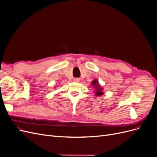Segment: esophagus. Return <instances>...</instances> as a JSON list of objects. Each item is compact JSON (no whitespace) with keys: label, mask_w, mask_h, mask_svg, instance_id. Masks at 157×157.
I'll return each mask as SVG.
<instances>
[{"label":"esophagus","mask_w":157,"mask_h":157,"mask_svg":"<svg viewBox=\"0 0 157 157\" xmlns=\"http://www.w3.org/2000/svg\"><path fill=\"white\" fill-rule=\"evenodd\" d=\"M75 81H77V82H78V81H79V79H78V78H76V79H75Z\"/></svg>","instance_id":"obj_1"}]
</instances>
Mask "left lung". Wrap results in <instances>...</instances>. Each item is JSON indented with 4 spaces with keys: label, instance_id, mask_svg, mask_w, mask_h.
Wrapping results in <instances>:
<instances>
[{
    "label": "left lung",
    "instance_id": "obj_1",
    "mask_svg": "<svg viewBox=\"0 0 157 157\" xmlns=\"http://www.w3.org/2000/svg\"><path fill=\"white\" fill-rule=\"evenodd\" d=\"M92 84L94 85L95 86V89H96V94L97 96H100L101 95L103 94V93L102 92V88L101 87H99V83L98 82L97 80H94L92 82Z\"/></svg>",
    "mask_w": 157,
    "mask_h": 157
}]
</instances>
